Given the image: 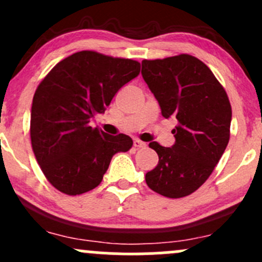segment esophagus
<instances>
[{
  "instance_id": "34e87169",
  "label": "esophagus",
  "mask_w": 262,
  "mask_h": 262,
  "mask_svg": "<svg viewBox=\"0 0 262 262\" xmlns=\"http://www.w3.org/2000/svg\"><path fill=\"white\" fill-rule=\"evenodd\" d=\"M133 144L136 148H145V145H147L144 142H142V140H139V139H134Z\"/></svg>"
}]
</instances>
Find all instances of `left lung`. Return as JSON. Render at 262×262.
Masks as SVG:
<instances>
[{
  "instance_id": "8db88e82",
  "label": "left lung",
  "mask_w": 262,
  "mask_h": 262,
  "mask_svg": "<svg viewBox=\"0 0 262 262\" xmlns=\"http://www.w3.org/2000/svg\"><path fill=\"white\" fill-rule=\"evenodd\" d=\"M142 76L162 115L178 120L172 147L149 143L159 161L145 182L164 197H186L207 181L227 147L230 100L210 68L191 55L143 60Z\"/></svg>"
}]
</instances>
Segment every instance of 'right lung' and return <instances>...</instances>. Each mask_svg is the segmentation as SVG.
<instances>
[{
  "label": "right lung",
  "instance_id": "obj_1",
  "mask_svg": "<svg viewBox=\"0 0 262 262\" xmlns=\"http://www.w3.org/2000/svg\"><path fill=\"white\" fill-rule=\"evenodd\" d=\"M139 71L134 60L80 51L55 65L40 82L31 108L32 150L60 192L76 196L94 189L113 156L132 148L129 136H110L90 122Z\"/></svg>",
  "mask_w": 262,
  "mask_h": 262
}]
</instances>
